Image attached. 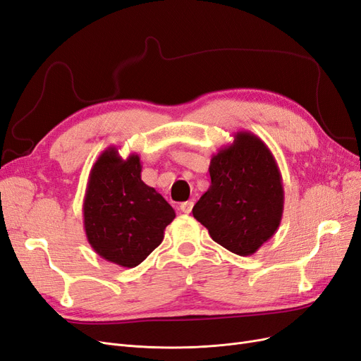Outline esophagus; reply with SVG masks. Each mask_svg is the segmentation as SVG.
Masks as SVG:
<instances>
[{"instance_id": "esophagus-1", "label": "esophagus", "mask_w": 361, "mask_h": 361, "mask_svg": "<svg viewBox=\"0 0 361 361\" xmlns=\"http://www.w3.org/2000/svg\"><path fill=\"white\" fill-rule=\"evenodd\" d=\"M192 208H193V202L192 201H185V202L180 204V210L183 213H185V214H189L192 212Z\"/></svg>"}]
</instances>
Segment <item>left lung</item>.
I'll use <instances>...</instances> for the list:
<instances>
[{"label":"left lung","instance_id":"8db88e82","mask_svg":"<svg viewBox=\"0 0 361 361\" xmlns=\"http://www.w3.org/2000/svg\"><path fill=\"white\" fill-rule=\"evenodd\" d=\"M212 184L193 207V217L229 252L249 257L269 241L283 214L282 176L270 148L252 132L212 157Z\"/></svg>","mask_w":361,"mask_h":361}]
</instances>
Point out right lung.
<instances>
[{
    "label": "right lung",
    "mask_w": 361,
    "mask_h": 361,
    "mask_svg": "<svg viewBox=\"0 0 361 361\" xmlns=\"http://www.w3.org/2000/svg\"><path fill=\"white\" fill-rule=\"evenodd\" d=\"M141 157L123 159L108 147L92 165L84 197L85 235L99 257L126 269L141 264L164 241L173 208L141 180Z\"/></svg>",
    "instance_id": "add662e5"
}]
</instances>
